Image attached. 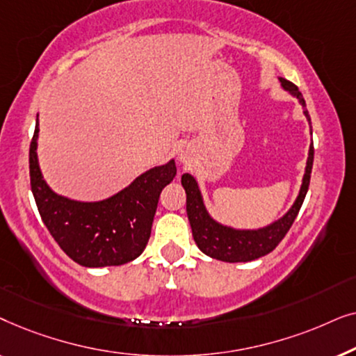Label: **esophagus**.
I'll use <instances>...</instances> for the list:
<instances>
[{
  "instance_id": "34e87169",
  "label": "esophagus",
  "mask_w": 356,
  "mask_h": 356,
  "mask_svg": "<svg viewBox=\"0 0 356 356\" xmlns=\"http://www.w3.org/2000/svg\"><path fill=\"white\" fill-rule=\"evenodd\" d=\"M178 160L179 162H183V163H188L189 162V152H188V149H181L178 152Z\"/></svg>"
}]
</instances>
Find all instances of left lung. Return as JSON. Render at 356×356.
I'll return each mask as SVG.
<instances>
[{
  "mask_svg": "<svg viewBox=\"0 0 356 356\" xmlns=\"http://www.w3.org/2000/svg\"><path fill=\"white\" fill-rule=\"evenodd\" d=\"M282 86L285 90H289L291 95L300 100V104L306 108L305 99L298 90V87L291 84L290 81L282 79ZM305 115L311 123L308 110H305ZM314 160V147L311 144L309 157L306 163V172L303 177V184H301L300 194L289 212L285 213L280 220L272 223L266 228L259 230H235V228L220 225L216 220H212L209 216L206 207H204L201 191H199L196 179L191 175L184 173L181 177V184L186 191V212L189 223H191L193 238L196 241L199 250L204 254L213 257V259L225 261V262H248L254 261L257 257H262L274 251L277 245L284 240L286 232L293 225L296 216H298L301 204L305 201L306 193H308L311 170H313Z\"/></svg>",
  "mask_w": 356,
  "mask_h": 356,
  "instance_id": "left-lung-1",
  "label": "left lung"
}]
</instances>
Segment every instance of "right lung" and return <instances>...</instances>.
<instances>
[{
    "mask_svg": "<svg viewBox=\"0 0 356 356\" xmlns=\"http://www.w3.org/2000/svg\"><path fill=\"white\" fill-rule=\"evenodd\" d=\"M37 138L38 120L29 150L31 188L42 220L61 250L84 267L121 266L140 256L160 193L177 175L173 160L143 173L105 201L77 202L48 188L38 168Z\"/></svg>",
    "mask_w": 356,
    "mask_h": 356,
    "instance_id": "1",
    "label": "right lung"
}]
</instances>
